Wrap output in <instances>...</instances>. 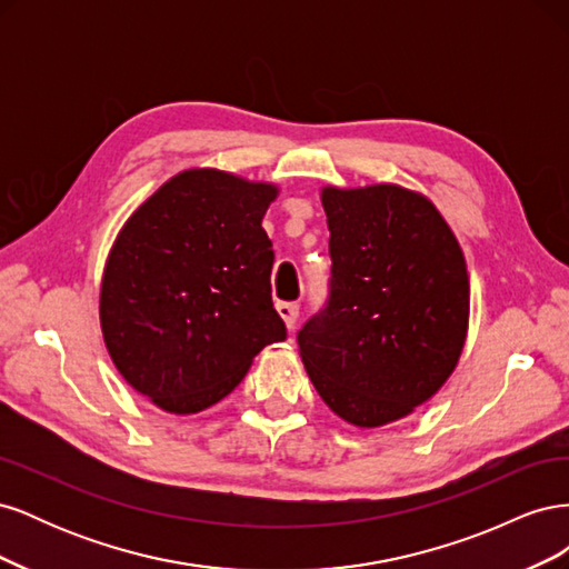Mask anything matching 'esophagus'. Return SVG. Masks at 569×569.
I'll return each instance as SVG.
<instances>
[{"label":"esophagus","mask_w":569,"mask_h":569,"mask_svg":"<svg viewBox=\"0 0 569 569\" xmlns=\"http://www.w3.org/2000/svg\"><path fill=\"white\" fill-rule=\"evenodd\" d=\"M278 313H280V318L284 320L287 330H295L297 318H299V303H287V301H282V303H278Z\"/></svg>","instance_id":"obj_1"}]
</instances>
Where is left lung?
Wrapping results in <instances>:
<instances>
[{
    "label": "left lung",
    "instance_id": "8db88e82",
    "mask_svg": "<svg viewBox=\"0 0 569 569\" xmlns=\"http://www.w3.org/2000/svg\"><path fill=\"white\" fill-rule=\"evenodd\" d=\"M330 228L327 308L299 332L320 399L360 429L403 420L453 375L470 325V280L449 222L393 182L320 189Z\"/></svg>",
    "mask_w": 569,
    "mask_h": 569
}]
</instances>
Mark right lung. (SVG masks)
<instances>
[{
  "label": "right lung",
  "instance_id": "1",
  "mask_svg": "<svg viewBox=\"0 0 569 569\" xmlns=\"http://www.w3.org/2000/svg\"><path fill=\"white\" fill-rule=\"evenodd\" d=\"M278 194L274 182L187 168L120 228L99 284L101 335L120 377L161 410L216 406L287 337L261 226Z\"/></svg>",
  "mask_w": 569,
  "mask_h": 569
}]
</instances>
